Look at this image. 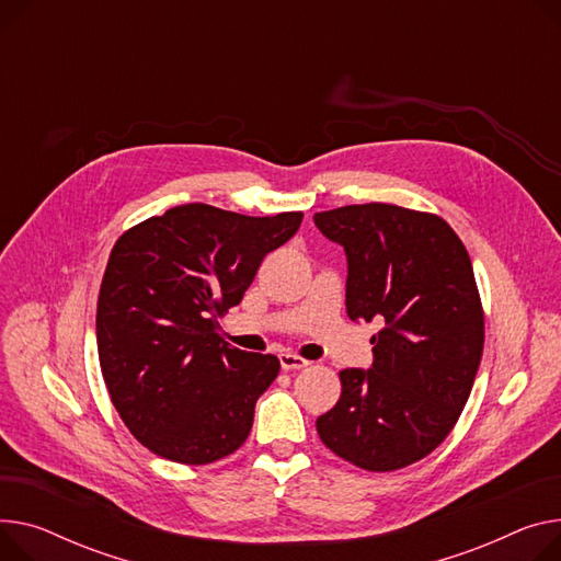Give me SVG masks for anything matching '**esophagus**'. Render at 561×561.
I'll return each instance as SVG.
<instances>
[{"mask_svg": "<svg viewBox=\"0 0 561 561\" xmlns=\"http://www.w3.org/2000/svg\"><path fill=\"white\" fill-rule=\"evenodd\" d=\"M279 365H282V369H286V371H295V369L309 367L311 360H307V358H302V356H297V354L284 352V354H279Z\"/></svg>", "mask_w": 561, "mask_h": 561, "instance_id": "obj_1", "label": "esophagus"}]
</instances>
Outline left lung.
<instances>
[{"label":"left lung","mask_w":561,"mask_h":561,"mask_svg":"<svg viewBox=\"0 0 561 561\" xmlns=\"http://www.w3.org/2000/svg\"><path fill=\"white\" fill-rule=\"evenodd\" d=\"M313 220L345 248L347 316L383 322L371 367L341 371V399L318 417V435L365 471L408 467L451 433L482 358L469 252L444 218L399 205H347Z\"/></svg>","instance_id":"left-lung-1"}]
</instances>
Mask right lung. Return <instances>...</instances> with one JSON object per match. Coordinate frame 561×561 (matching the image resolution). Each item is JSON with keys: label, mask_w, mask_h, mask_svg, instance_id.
<instances>
[{"label": "right lung", "mask_w": 561, "mask_h": 561, "mask_svg": "<svg viewBox=\"0 0 561 561\" xmlns=\"http://www.w3.org/2000/svg\"><path fill=\"white\" fill-rule=\"evenodd\" d=\"M302 216L190 203L117 239L96 305L99 363L119 417L148 451L209 465L250 435L279 358L230 347L216 318L243 300L261 261Z\"/></svg>", "instance_id": "obj_1"}]
</instances>
